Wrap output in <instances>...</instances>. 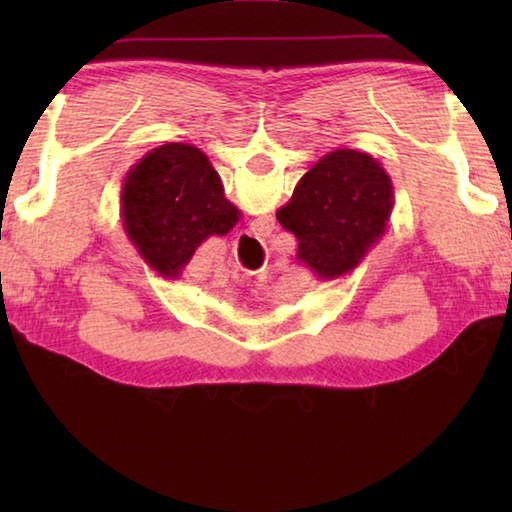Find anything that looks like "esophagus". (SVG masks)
<instances>
[{"mask_svg":"<svg viewBox=\"0 0 512 512\" xmlns=\"http://www.w3.org/2000/svg\"><path fill=\"white\" fill-rule=\"evenodd\" d=\"M262 228H268V225H264V223H262Z\"/></svg>","mask_w":512,"mask_h":512,"instance_id":"obj_1","label":"esophagus"}]
</instances>
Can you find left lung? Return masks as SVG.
I'll return each instance as SVG.
<instances>
[{"mask_svg":"<svg viewBox=\"0 0 512 512\" xmlns=\"http://www.w3.org/2000/svg\"><path fill=\"white\" fill-rule=\"evenodd\" d=\"M395 205L393 180L370 153L336 149L323 155L277 210L298 239L296 259L318 280H341L384 237Z\"/></svg>","mask_w":512,"mask_h":512,"instance_id":"obj_1","label":"left lung"}]
</instances>
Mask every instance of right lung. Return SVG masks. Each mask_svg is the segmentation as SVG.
<instances>
[{
  "instance_id": "obj_1",
  "label": "right lung",
  "mask_w": 512,
  "mask_h": 512,
  "mask_svg": "<svg viewBox=\"0 0 512 512\" xmlns=\"http://www.w3.org/2000/svg\"><path fill=\"white\" fill-rule=\"evenodd\" d=\"M239 216L212 162L192 144L169 142L149 151L121 187L126 235L167 280H178L196 248L207 237L228 235Z\"/></svg>"
}]
</instances>
